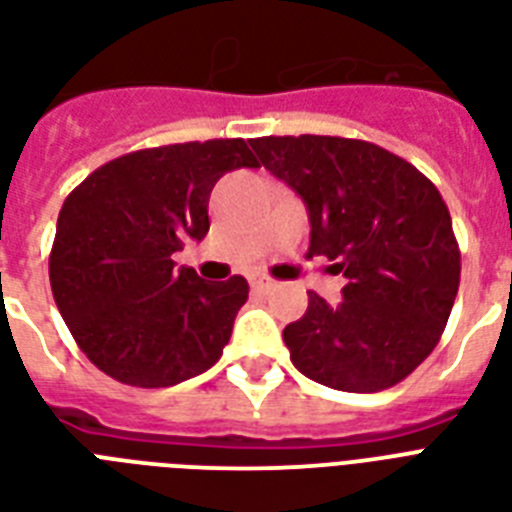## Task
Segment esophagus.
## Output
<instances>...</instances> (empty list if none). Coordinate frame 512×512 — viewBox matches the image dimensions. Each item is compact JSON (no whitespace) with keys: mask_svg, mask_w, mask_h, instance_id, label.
<instances>
[{"mask_svg":"<svg viewBox=\"0 0 512 512\" xmlns=\"http://www.w3.org/2000/svg\"><path fill=\"white\" fill-rule=\"evenodd\" d=\"M276 287L271 279H255L252 281V292H257V295H268L271 289Z\"/></svg>","mask_w":512,"mask_h":512,"instance_id":"1","label":"esophagus"}]
</instances>
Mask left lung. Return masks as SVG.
<instances>
[{"instance_id":"8db88e82","label":"left lung","mask_w":512,"mask_h":512,"mask_svg":"<svg viewBox=\"0 0 512 512\" xmlns=\"http://www.w3.org/2000/svg\"><path fill=\"white\" fill-rule=\"evenodd\" d=\"M305 201L308 257L335 260L340 303L308 292L284 329L292 364L327 388L377 393L433 353L460 289V247L441 193L385 148L332 135L249 140Z\"/></svg>"}]
</instances>
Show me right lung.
<instances>
[{"mask_svg":"<svg viewBox=\"0 0 512 512\" xmlns=\"http://www.w3.org/2000/svg\"><path fill=\"white\" fill-rule=\"evenodd\" d=\"M239 167H260L241 138L175 143L119 156L68 193L50 287L100 372L135 388H170L223 356L247 279L204 281L172 257L207 236L209 193Z\"/></svg>","mask_w":512,"mask_h":512,"instance_id":"right-lung-1","label":"right lung"}]
</instances>
